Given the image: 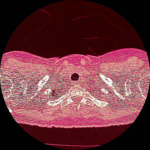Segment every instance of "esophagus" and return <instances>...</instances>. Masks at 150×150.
<instances>
[{
    "label": "esophagus",
    "instance_id": "1",
    "mask_svg": "<svg viewBox=\"0 0 150 150\" xmlns=\"http://www.w3.org/2000/svg\"><path fill=\"white\" fill-rule=\"evenodd\" d=\"M79 82H75V85H78L79 84Z\"/></svg>",
    "mask_w": 150,
    "mask_h": 150
}]
</instances>
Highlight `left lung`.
I'll use <instances>...</instances> for the list:
<instances>
[{"mask_svg": "<svg viewBox=\"0 0 150 150\" xmlns=\"http://www.w3.org/2000/svg\"><path fill=\"white\" fill-rule=\"evenodd\" d=\"M97 88H98V87H97ZM95 91H96V90H95Z\"/></svg>", "mask_w": 150, "mask_h": 150, "instance_id": "8db88e82", "label": "left lung"}]
</instances>
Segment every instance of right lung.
<instances>
[{"instance_id":"add662e5","label":"right lung","mask_w":150,"mask_h":150,"mask_svg":"<svg viewBox=\"0 0 150 150\" xmlns=\"http://www.w3.org/2000/svg\"><path fill=\"white\" fill-rule=\"evenodd\" d=\"M53 91H54L50 94V96H51L52 98H54V95L55 94V92H57V90H53ZM58 97H59V95H56V96H55V98H58Z\"/></svg>"}]
</instances>
